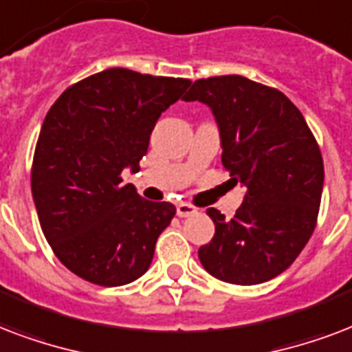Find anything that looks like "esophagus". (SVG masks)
Returning a JSON list of instances; mask_svg holds the SVG:
<instances>
[{
    "instance_id": "esophagus-1",
    "label": "esophagus",
    "mask_w": 352,
    "mask_h": 352,
    "mask_svg": "<svg viewBox=\"0 0 352 352\" xmlns=\"http://www.w3.org/2000/svg\"><path fill=\"white\" fill-rule=\"evenodd\" d=\"M176 213L182 219H187V217H192V214L198 213V209L195 206H190V204H185V201H179L178 206H176Z\"/></svg>"
}]
</instances>
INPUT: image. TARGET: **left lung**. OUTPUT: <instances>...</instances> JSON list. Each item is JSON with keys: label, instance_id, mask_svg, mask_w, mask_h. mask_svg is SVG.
<instances>
[{"label": "left lung", "instance_id": "obj_1", "mask_svg": "<svg viewBox=\"0 0 352 352\" xmlns=\"http://www.w3.org/2000/svg\"><path fill=\"white\" fill-rule=\"evenodd\" d=\"M184 100L213 110L222 165L246 185L233 219L207 209L214 236L198 250L201 266L231 285H258L283 274L314 233L323 157L298 106L279 89L241 75L200 78Z\"/></svg>", "mask_w": 352, "mask_h": 352}]
</instances>
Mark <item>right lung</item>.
Returning <instances> with one entry per match:
<instances>
[{"label":"right lung","instance_id":"add662e5","mask_svg":"<svg viewBox=\"0 0 352 352\" xmlns=\"http://www.w3.org/2000/svg\"><path fill=\"white\" fill-rule=\"evenodd\" d=\"M190 86L111 67L73 84L43 119L31 168L38 220L65 268L99 287L145 274L176 207L148 201L122 168L139 170L156 121Z\"/></svg>","mask_w":352,"mask_h":352}]
</instances>
